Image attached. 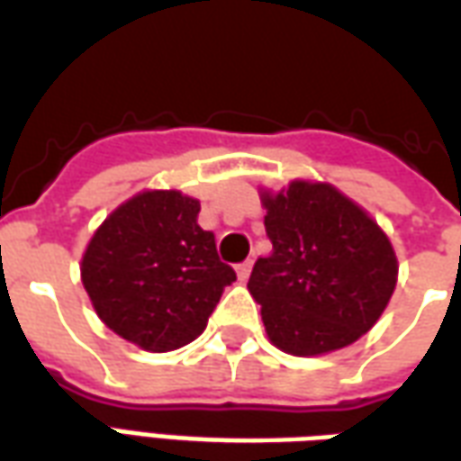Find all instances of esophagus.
<instances>
[{"instance_id": "34e87169", "label": "esophagus", "mask_w": 461, "mask_h": 461, "mask_svg": "<svg viewBox=\"0 0 461 461\" xmlns=\"http://www.w3.org/2000/svg\"><path fill=\"white\" fill-rule=\"evenodd\" d=\"M236 270H238V277H240V280H248V276H250V270H253V260H246V263H240V266H238Z\"/></svg>"}]
</instances>
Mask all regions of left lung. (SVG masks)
<instances>
[{
    "mask_svg": "<svg viewBox=\"0 0 461 461\" xmlns=\"http://www.w3.org/2000/svg\"><path fill=\"white\" fill-rule=\"evenodd\" d=\"M260 201L273 250L256 260L248 290L270 342L310 357L360 340L397 285L390 238L330 184L293 181Z\"/></svg>",
    "mask_w": 461,
    "mask_h": 461,
    "instance_id": "obj_1",
    "label": "left lung"
}]
</instances>
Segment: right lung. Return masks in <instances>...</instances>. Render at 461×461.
<instances>
[{
	"instance_id": "add662e5",
	"label": "right lung",
	"mask_w": 461,
	"mask_h": 461,
	"mask_svg": "<svg viewBox=\"0 0 461 461\" xmlns=\"http://www.w3.org/2000/svg\"><path fill=\"white\" fill-rule=\"evenodd\" d=\"M201 203L181 191H143L96 228L81 283L104 325L149 352L194 342L236 270L198 225Z\"/></svg>"
}]
</instances>
